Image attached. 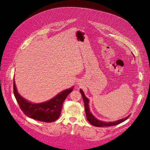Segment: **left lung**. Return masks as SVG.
<instances>
[{"label":"left lung","instance_id":"1","mask_svg":"<svg viewBox=\"0 0 150 150\" xmlns=\"http://www.w3.org/2000/svg\"><path fill=\"white\" fill-rule=\"evenodd\" d=\"M80 93L82 95V97L83 99V101L84 103V108H85V111H86V117H87L88 121L89 122V123L91 124L92 125L96 126V127H103V126H115L117 125H119L120 123H121L122 122L125 121L128 118L129 116H128L127 117H125V118H122L121 120H117L116 121L113 122H104L102 121H99V120L96 119L95 117L91 112H90V110L89 108V99L86 97L84 92L83 91L82 89H80Z\"/></svg>","mask_w":150,"mask_h":150}]
</instances>
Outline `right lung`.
<instances>
[{"mask_svg": "<svg viewBox=\"0 0 150 150\" xmlns=\"http://www.w3.org/2000/svg\"><path fill=\"white\" fill-rule=\"evenodd\" d=\"M13 94L17 103L24 114L30 118L40 121L50 122L55 121L61 115L63 102L74 89V86L59 93L49 101L35 104L29 102L18 93L13 80Z\"/></svg>", "mask_w": 150, "mask_h": 150, "instance_id": "obj_1", "label": "right lung"}]
</instances>
